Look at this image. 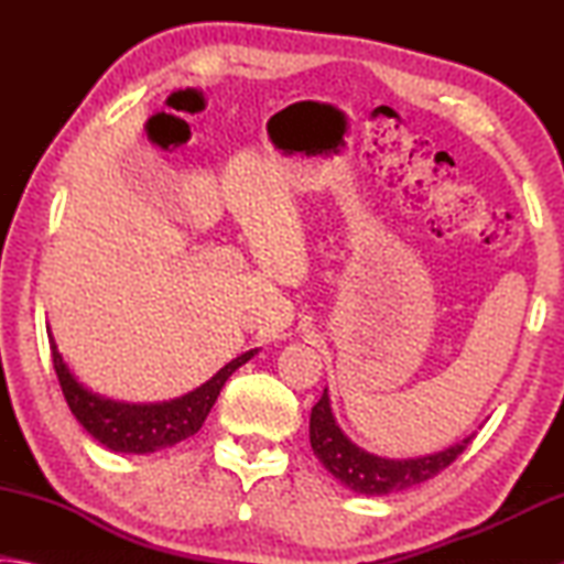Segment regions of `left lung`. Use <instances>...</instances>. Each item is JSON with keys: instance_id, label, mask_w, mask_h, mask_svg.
Wrapping results in <instances>:
<instances>
[{"instance_id": "obj_1", "label": "left lung", "mask_w": 564, "mask_h": 564, "mask_svg": "<svg viewBox=\"0 0 564 564\" xmlns=\"http://www.w3.org/2000/svg\"><path fill=\"white\" fill-rule=\"evenodd\" d=\"M473 435L463 437L460 443L445 447L441 453L405 457V460H393V457H380L362 451L350 437L340 431L333 415L328 388L311 410V447L316 453L323 467L346 485L348 490L358 495H388L413 488L425 480H431L437 473H443L467 445Z\"/></svg>"}]
</instances>
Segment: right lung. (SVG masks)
Returning a JSON list of instances; mask_svg holds the SVG:
<instances>
[{"label":"right lung","mask_w":564,"mask_h":564,"mask_svg":"<svg viewBox=\"0 0 564 564\" xmlns=\"http://www.w3.org/2000/svg\"><path fill=\"white\" fill-rule=\"evenodd\" d=\"M50 346L56 378H59L62 393L74 417L79 420L94 441L107 445L113 453L129 455L156 453L161 447L176 445L202 431L204 420L212 413L226 380L259 352V348L246 350L243 356L226 362L212 380H206L204 386L181 398L164 400V403H123V400H111L94 393V390L76 380L69 366L64 362L59 348H56L52 330Z\"/></svg>","instance_id":"right-lung-1"}]
</instances>
